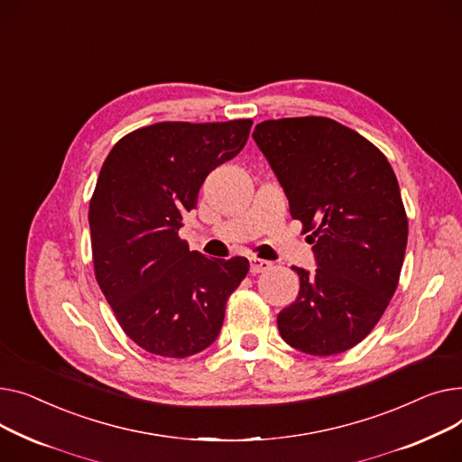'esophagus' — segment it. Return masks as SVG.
I'll use <instances>...</instances> for the list:
<instances>
[{
    "instance_id": "esophagus-1",
    "label": "esophagus",
    "mask_w": 462,
    "mask_h": 462,
    "mask_svg": "<svg viewBox=\"0 0 462 462\" xmlns=\"http://www.w3.org/2000/svg\"><path fill=\"white\" fill-rule=\"evenodd\" d=\"M270 266H273V263H270V261L257 259V257H252V259H250V273H252V274L266 273V270H268Z\"/></svg>"
}]
</instances>
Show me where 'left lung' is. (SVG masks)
<instances>
[{"instance_id": "8db88e82", "label": "left lung", "mask_w": 462, "mask_h": 462, "mask_svg": "<svg viewBox=\"0 0 462 462\" xmlns=\"http://www.w3.org/2000/svg\"><path fill=\"white\" fill-rule=\"evenodd\" d=\"M313 244L315 270L280 311L285 343L330 356L360 343L397 289L409 222L397 177L364 135L328 117L259 123L252 134Z\"/></svg>"}]
</instances>
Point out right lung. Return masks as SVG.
I'll return each mask as SVG.
<instances>
[{"mask_svg": "<svg viewBox=\"0 0 462 462\" xmlns=\"http://www.w3.org/2000/svg\"><path fill=\"white\" fill-rule=\"evenodd\" d=\"M252 119L156 123L104 160L89 205L95 276L125 334L151 355L186 358L218 337L244 257L208 259L179 238L207 175L246 145Z\"/></svg>", "mask_w": 462, "mask_h": 462, "instance_id": "obj_1", "label": "right lung"}]
</instances>
